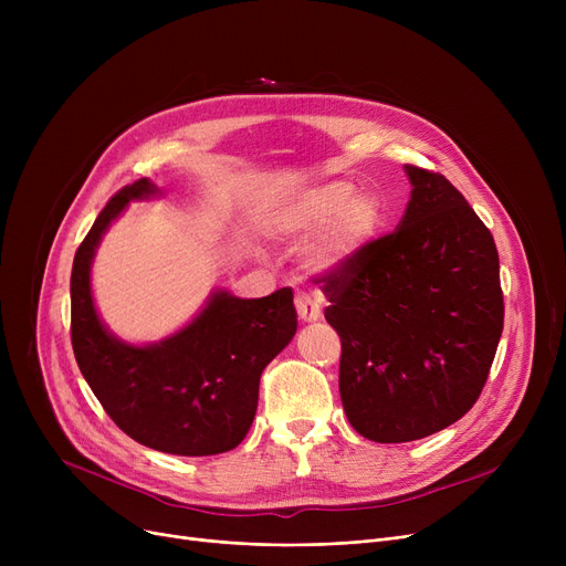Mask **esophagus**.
I'll use <instances>...</instances> for the list:
<instances>
[{"label": "esophagus", "mask_w": 566, "mask_h": 566, "mask_svg": "<svg viewBox=\"0 0 566 566\" xmlns=\"http://www.w3.org/2000/svg\"><path fill=\"white\" fill-rule=\"evenodd\" d=\"M295 310H298V316L303 323H316L323 316L318 301L307 291L295 293Z\"/></svg>", "instance_id": "34e87169"}]
</instances>
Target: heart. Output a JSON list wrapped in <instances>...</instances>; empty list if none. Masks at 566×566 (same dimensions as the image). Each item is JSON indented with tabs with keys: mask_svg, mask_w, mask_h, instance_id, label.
Masks as SVG:
<instances>
[{
	"mask_svg": "<svg viewBox=\"0 0 566 566\" xmlns=\"http://www.w3.org/2000/svg\"><path fill=\"white\" fill-rule=\"evenodd\" d=\"M388 220L385 201L353 181L335 178L277 197L265 211V224L286 241H303L305 263L314 273H342L358 263Z\"/></svg>",
	"mask_w": 566,
	"mask_h": 566,
	"instance_id": "heart-1",
	"label": "heart"
}]
</instances>
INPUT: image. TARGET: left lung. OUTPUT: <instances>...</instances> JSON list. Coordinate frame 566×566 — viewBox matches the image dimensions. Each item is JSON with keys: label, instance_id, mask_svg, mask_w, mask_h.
Masks as SVG:
<instances>
[{"label": "left lung", "instance_id": "left-lung-1", "mask_svg": "<svg viewBox=\"0 0 566 566\" xmlns=\"http://www.w3.org/2000/svg\"><path fill=\"white\" fill-rule=\"evenodd\" d=\"M410 199L395 233L348 271L321 277L342 337L339 395L350 427L408 442L478 401L502 335L491 231L440 174L403 165Z\"/></svg>", "mask_w": 566, "mask_h": 566}]
</instances>
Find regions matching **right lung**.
<instances>
[{
	"mask_svg": "<svg viewBox=\"0 0 566 566\" xmlns=\"http://www.w3.org/2000/svg\"><path fill=\"white\" fill-rule=\"evenodd\" d=\"M160 197L151 178L118 190L77 248L71 273L75 360L114 424L139 444L176 457L222 454L248 436L261 371L298 328L293 291L238 298L213 289L192 321L160 342L133 344L114 335L92 291L96 250L130 201Z\"/></svg>",
	"mask_w": 566,
	"mask_h": 566,
	"instance_id": "obj_1",
	"label": "right lung"
}]
</instances>
